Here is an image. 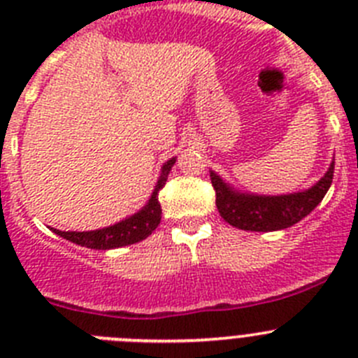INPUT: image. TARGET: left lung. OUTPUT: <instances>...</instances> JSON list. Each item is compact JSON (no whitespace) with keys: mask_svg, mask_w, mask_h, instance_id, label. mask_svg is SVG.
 <instances>
[{"mask_svg":"<svg viewBox=\"0 0 358 358\" xmlns=\"http://www.w3.org/2000/svg\"><path fill=\"white\" fill-rule=\"evenodd\" d=\"M335 159L327 173L310 188L283 195H260L235 188L217 172L210 170L211 185L217 194V210L229 226L243 231H280L294 226L314 211L334 179Z\"/></svg>","mask_w":358,"mask_h":358,"instance_id":"left-lung-1","label":"left lung"}]
</instances>
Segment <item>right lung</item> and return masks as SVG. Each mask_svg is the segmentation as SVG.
Wrapping results in <instances>:
<instances>
[{"mask_svg":"<svg viewBox=\"0 0 358 358\" xmlns=\"http://www.w3.org/2000/svg\"><path fill=\"white\" fill-rule=\"evenodd\" d=\"M177 157H170L166 163L161 166V173L157 177V182L152 189L150 197L145 202V206L140 211L132 213L131 217H125L120 222L113 224V226L102 227V229L94 231H61L55 227L50 229L55 235L62 236V238L69 240V242L82 245L87 249H96V251H107V249L125 248L131 243H138L141 240L152 235V231L156 229L161 222V204L157 201V194L159 189L166 185L169 173L172 170L173 163Z\"/></svg>","mask_w":358,"mask_h":358,"instance_id":"1","label":"right lung"}]
</instances>
